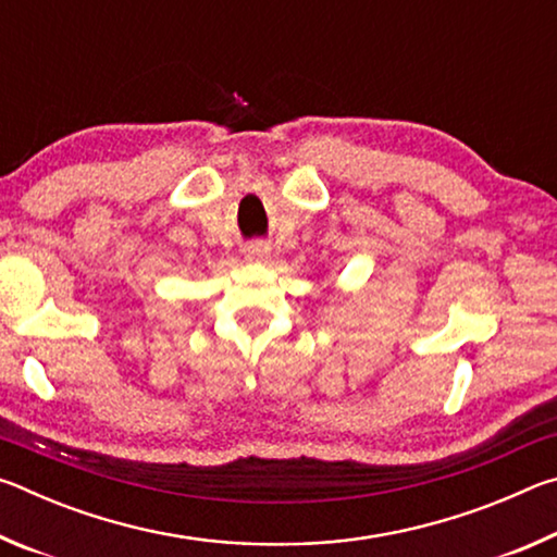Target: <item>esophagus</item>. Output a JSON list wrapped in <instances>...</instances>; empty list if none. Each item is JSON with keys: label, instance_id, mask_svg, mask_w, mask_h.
Here are the masks:
<instances>
[{"label": "esophagus", "instance_id": "1", "mask_svg": "<svg viewBox=\"0 0 557 557\" xmlns=\"http://www.w3.org/2000/svg\"><path fill=\"white\" fill-rule=\"evenodd\" d=\"M268 243H252L248 245V250H245V256H248L250 260H265L268 258Z\"/></svg>", "mask_w": 557, "mask_h": 557}]
</instances>
